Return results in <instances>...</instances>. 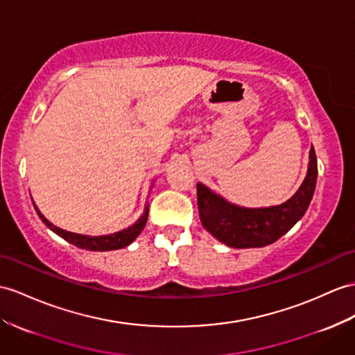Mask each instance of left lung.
<instances>
[{
	"mask_svg": "<svg viewBox=\"0 0 355 355\" xmlns=\"http://www.w3.org/2000/svg\"><path fill=\"white\" fill-rule=\"evenodd\" d=\"M304 182L288 202L270 207H243L224 200L203 184H197V205L203 227L220 243L233 248L265 247L289 232L312 202L318 178L315 149Z\"/></svg>",
	"mask_w": 355,
	"mask_h": 355,
	"instance_id": "1",
	"label": "left lung"
}]
</instances>
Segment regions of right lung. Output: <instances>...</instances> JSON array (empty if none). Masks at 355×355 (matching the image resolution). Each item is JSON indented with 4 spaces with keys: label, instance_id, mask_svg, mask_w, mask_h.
<instances>
[{
    "label": "right lung",
    "instance_id": "right-lung-1",
    "mask_svg": "<svg viewBox=\"0 0 355 355\" xmlns=\"http://www.w3.org/2000/svg\"><path fill=\"white\" fill-rule=\"evenodd\" d=\"M34 209H36L37 215L40 220L45 223V226H48L54 233H57L58 236H62L66 239L69 244H73L75 247H80L84 250H92V252H108V250H119L129 245L132 241L140 235L141 230L146 226V221H148L149 217V206L144 207V214L138 218L132 226H129L128 229H123L116 233H111V235H103V236H87V235H80V233H73V232H67L54 226L53 223H49L45 217H43L42 212L37 209V206L34 205Z\"/></svg>",
    "mask_w": 355,
    "mask_h": 355
}]
</instances>
